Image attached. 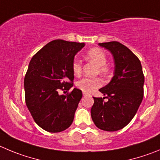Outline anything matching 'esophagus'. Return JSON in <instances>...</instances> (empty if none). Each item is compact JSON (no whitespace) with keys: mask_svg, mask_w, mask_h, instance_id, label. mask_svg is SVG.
I'll return each mask as SVG.
<instances>
[{"mask_svg":"<svg viewBox=\"0 0 160 160\" xmlns=\"http://www.w3.org/2000/svg\"><path fill=\"white\" fill-rule=\"evenodd\" d=\"M87 95H88L87 93H85V92H83V96H87Z\"/></svg>","mask_w":160,"mask_h":160,"instance_id":"esophagus-1","label":"esophagus"}]
</instances>
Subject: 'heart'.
Returning a JSON list of instances; mask_svg holds the SVG:
<instances>
[{"instance_id": "1", "label": "heart", "mask_w": 160, "mask_h": 160, "mask_svg": "<svg viewBox=\"0 0 160 160\" xmlns=\"http://www.w3.org/2000/svg\"><path fill=\"white\" fill-rule=\"evenodd\" d=\"M85 58L90 62H94L97 66L99 67L98 68L99 72H104V71H105L104 66L107 64V56H106L105 53L102 50L97 48L92 49L86 53ZM72 69V72L74 76L78 77V76L80 75L82 71V67L79 60L75 59L73 61ZM101 84H102V81H101L100 79L98 78H83L77 82V88H79L83 92H85V93H91L95 88L100 87Z\"/></svg>"}]
</instances>
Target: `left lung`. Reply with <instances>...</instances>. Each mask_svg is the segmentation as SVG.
Wrapping results in <instances>:
<instances>
[{
	"label": "left lung",
	"mask_w": 160,
	"mask_h": 160,
	"mask_svg": "<svg viewBox=\"0 0 160 160\" xmlns=\"http://www.w3.org/2000/svg\"><path fill=\"white\" fill-rule=\"evenodd\" d=\"M98 45L113 55L114 71L110 83L99 89L106 97H93L91 115L98 129L113 132L126 126L135 116L144 97V77L140 60L126 46L118 42Z\"/></svg>",
	"instance_id": "obj_1"
}]
</instances>
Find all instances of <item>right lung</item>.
<instances>
[{
    "instance_id": "add662e5",
    "label": "right lung",
    "mask_w": 160,
    "mask_h": 160,
    "mask_svg": "<svg viewBox=\"0 0 160 160\" xmlns=\"http://www.w3.org/2000/svg\"><path fill=\"white\" fill-rule=\"evenodd\" d=\"M84 46L83 42L53 40L30 62L24 78L25 100L37 125L47 132H62L72 123L82 92L73 88L69 95H60L59 91L72 88V65Z\"/></svg>"
}]
</instances>
